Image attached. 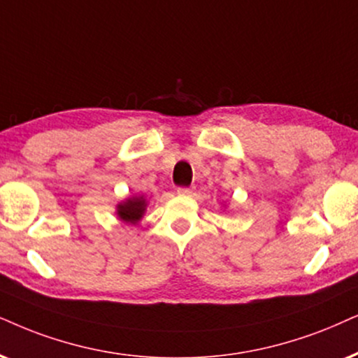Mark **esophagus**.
Here are the masks:
<instances>
[{
  "label": "esophagus",
  "mask_w": 358,
  "mask_h": 358,
  "mask_svg": "<svg viewBox=\"0 0 358 358\" xmlns=\"http://www.w3.org/2000/svg\"><path fill=\"white\" fill-rule=\"evenodd\" d=\"M193 193V188H178L180 196H189Z\"/></svg>",
  "instance_id": "esophagus-1"
}]
</instances>
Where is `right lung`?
I'll list each match as a JSON object with an SVG mask.
<instances>
[{
    "label": "right lung",
    "instance_id": "obj_1",
    "mask_svg": "<svg viewBox=\"0 0 358 358\" xmlns=\"http://www.w3.org/2000/svg\"><path fill=\"white\" fill-rule=\"evenodd\" d=\"M148 206V201L142 194H132V196L125 198L120 203H117L115 215L122 223L125 224H138L143 220Z\"/></svg>",
    "mask_w": 358,
    "mask_h": 358
}]
</instances>
